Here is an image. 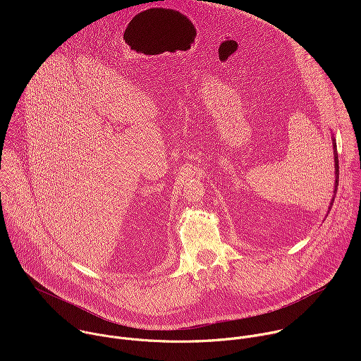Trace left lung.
Segmentation results:
<instances>
[{
	"label": "left lung",
	"mask_w": 361,
	"mask_h": 361,
	"mask_svg": "<svg viewBox=\"0 0 361 361\" xmlns=\"http://www.w3.org/2000/svg\"><path fill=\"white\" fill-rule=\"evenodd\" d=\"M333 152H334V167H336V184H334V197H336V192H337V185H338V154H337V145H336V140L333 138ZM334 197L330 202V210H331V205H333V201H334Z\"/></svg>",
	"instance_id": "obj_1"
}]
</instances>
